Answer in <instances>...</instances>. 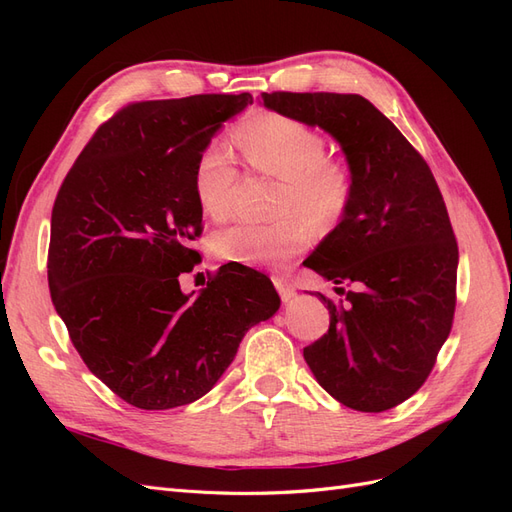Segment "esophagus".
Here are the masks:
<instances>
[{
	"mask_svg": "<svg viewBox=\"0 0 512 512\" xmlns=\"http://www.w3.org/2000/svg\"><path fill=\"white\" fill-rule=\"evenodd\" d=\"M273 284H275L277 292H280V297H282L284 303H288V301H292L294 297H297V290H294V286L286 280V277L275 275V277H273Z\"/></svg>",
	"mask_w": 512,
	"mask_h": 512,
	"instance_id": "obj_1",
	"label": "esophagus"
}]
</instances>
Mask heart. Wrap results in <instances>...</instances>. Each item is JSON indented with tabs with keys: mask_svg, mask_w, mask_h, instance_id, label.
<instances>
[{
	"mask_svg": "<svg viewBox=\"0 0 512 512\" xmlns=\"http://www.w3.org/2000/svg\"><path fill=\"white\" fill-rule=\"evenodd\" d=\"M245 160L260 173L284 181L280 215L273 224L239 222L213 237V252L250 267L284 265L309 243V227L331 230L350 205L352 175L344 162L327 156L324 136L307 123L280 115H258L237 132ZM237 164L228 149L207 145L194 166V194L211 218H226L237 181Z\"/></svg>",
	"mask_w": 512,
	"mask_h": 512,
	"instance_id": "heart-1",
	"label": "heart"
}]
</instances>
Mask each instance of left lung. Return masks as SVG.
Wrapping results in <instances>:
<instances>
[{
    "instance_id": "left-lung-1",
    "label": "left lung",
    "mask_w": 512,
    "mask_h": 512,
    "mask_svg": "<svg viewBox=\"0 0 512 512\" xmlns=\"http://www.w3.org/2000/svg\"><path fill=\"white\" fill-rule=\"evenodd\" d=\"M271 111L318 126L342 145L352 198L303 265L346 301L303 348L318 384L359 412H384L421 389L455 316L459 250L436 179L391 119L359 94H262Z\"/></svg>"
}]
</instances>
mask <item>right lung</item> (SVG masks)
I'll return each instance as SVG.
<instances>
[{
    "label": "right lung",
    "mask_w": 512,
    "mask_h": 512,
    "mask_svg": "<svg viewBox=\"0 0 512 512\" xmlns=\"http://www.w3.org/2000/svg\"><path fill=\"white\" fill-rule=\"evenodd\" d=\"M250 94L123 106L91 136L57 192L49 288L59 318L108 389L141 410L213 389L243 335L280 309L267 275L222 267L196 297L179 275L200 254L194 166Z\"/></svg>",
    "instance_id": "add662e5"
}]
</instances>
